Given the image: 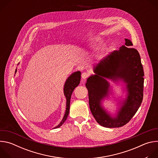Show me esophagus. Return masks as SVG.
I'll return each mask as SVG.
<instances>
[{"mask_svg": "<svg viewBox=\"0 0 158 158\" xmlns=\"http://www.w3.org/2000/svg\"><path fill=\"white\" fill-rule=\"evenodd\" d=\"M82 78L83 79H86L89 76V74L88 73H85V72H84V73H83L82 74Z\"/></svg>", "mask_w": 158, "mask_h": 158, "instance_id": "34e87169", "label": "esophagus"}]
</instances>
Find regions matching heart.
Listing matches in <instances>:
<instances>
[{
    "mask_svg": "<svg viewBox=\"0 0 158 158\" xmlns=\"http://www.w3.org/2000/svg\"><path fill=\"white\" fill-rule=\"evenodd\" d=\"M96 41H94V40H91V41H89V42H88L85 45H86V46L87 47H88V48H91L93 45L94 44V42H95Z\"/></svg>",
    "mask_w": 158,
    "mask_h": 158,
    "instance_id": "1",
    "label": "heart"
}]
</instances>
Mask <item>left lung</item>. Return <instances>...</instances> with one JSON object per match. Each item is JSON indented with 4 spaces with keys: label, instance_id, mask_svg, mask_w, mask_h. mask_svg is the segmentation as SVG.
Segmentation results:
<instances>
[{
    "label": "left lung",
    "instance_id": "8db88e82",
    "mask_svg": "<svg viewBox=\"0 0 158 158\" xmlns=\"http://www.w3.org/2000/svg\"><path fill=\"white\" fill-rule=\"evenodd\" d=\"M125 46L111 52L94 67L95 75L90 76L85 84L88 90L90 110L96 121L102 126L112 128L126 124L136 113L143 99L144 70L140 55L132 42L125 39ZM107 78L127 83L128 97L115 118L103 109L101 101L108 95Z\"/></svg>",
    "mask_w": 158,
    "mask_h": 158
}]
</instances>
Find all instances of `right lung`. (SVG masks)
Segmentation results:
<instances>
[{"instance_id":"obj_1","label":"right lung","mask_w":158,"mask_h":158,"mask_svg":"<svg viewBox=\"0 0 158 158\" xmlns=\"http://www.w3.org/2000/svg\"><path fill=\"white\" fill-rule=\"evenodd\" d=\"M16 71H17V69H15V73H16ZM81 75V73L80 71H77L76 73H74L68 78H67V79L65 82V84L64 86V93L66 98V101H67L66 110H65V114L62 120L61 121L60 124L54 128H57V127H59L60 126H62V124L67 119V116H68L69 112V109H70V101H71V95L73 94V92L74 90V89L80 83Z\"/></svg>"}]
</instances>
